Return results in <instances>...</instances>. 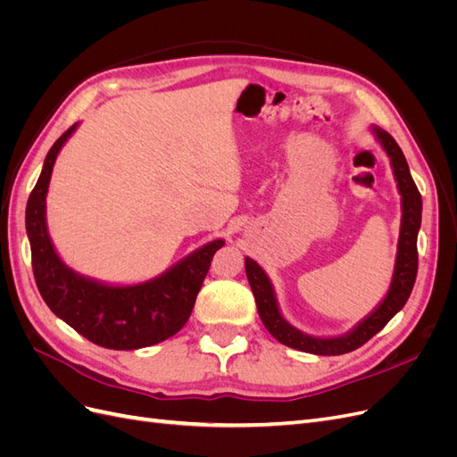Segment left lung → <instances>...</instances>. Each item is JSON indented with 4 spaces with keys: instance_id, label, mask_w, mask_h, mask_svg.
I'll list each match as a JSON object with an SVG mask.
<instances>
[{
    "instance_id": "8db88e82",
    "label": "left lung",
    "mask_w": 457,
    "mask_h": 457,
    "mask_svg": "<svg viewBox=\"0 0 457 457\" xmlns=\"http://www.w3.org/2000/svg\"><path fill=\"white\" fill-rule=\"evenodd\" d=\"M370 129L391 162L400 195V207H403L391 286L386 289L385 297L373 307V311L366 314L361 322L354 324L349 331H345L343 336H311L286 320L267 272L262 270L257 261L245 257V276L252 286L261 322L265 324L269 334L274 339H278L282 345H286V347L320 356H337L351 353L362 347L368 339H371L386 326V322L398 311H403L411 294L413 282H416L418 276V232L421 227V195L416 183H413L408 162L396 141L378 126H371Z\"/></svg>"
}]
</instances>
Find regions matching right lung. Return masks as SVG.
<instances>
[{
	"label": "right lung",
	"mask_w": 457,
	"mask_h": 457,
	"mask_svg": "<svg viewBox=\"0 0 457 457\" xmlns=\"http://www.w3.org/2000/svg\"><path fill=\"white\" fill-rule=\"evenodd\" d=\"M78 126L79 121L54 141L26 204L34 278L53 314L91 343L114 351L150 347L187 324L212 259L225 240L207 242L154 278L137 284H110L68 267L49 237L47 190L59 152Z\"/></svg>",
	"instance_id": "add662e5"
}]
</instances>
